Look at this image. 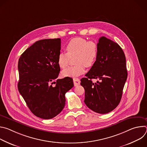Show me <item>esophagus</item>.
<instances>
[{
  "label": "esophagus",
  "mask_w": 147,
  "mask_h": 147,
  "mask_svg": "<svg viewBox=\"0 0 147 147\" xmlns=\"http://www.w3.org/2000/svg\"><path fill=\"white\" fill-rule=\"evenodd\" d=\"M73 82H74V86H77L78 85H80V80L78 78H73Z\"/></svg>",
  "instance_id": "1"
}]
</instances>
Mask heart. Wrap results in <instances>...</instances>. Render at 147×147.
<instances>
[{"mask_svg": "<svg viewBox=\"0 0 147 147\" xmlns=\"http://www.w3.org/2000/svg\"><path fill=\"white\" fill-rule=\"evenodd\" d=\"M67 53H60L57 57V64L61 69L68 66L70 58L76 57L74 66L69 67L61 72L63 77H76L86 71L85 67H92L98 56V47L96 42L77 37L70 40L66 47Z\"/></svg>", "mask_w": 147, "mask_h": 147, "instance_id": "1", "label": "heart"}]
</instances>
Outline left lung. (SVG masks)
<instances>
[{
    "instance_id": "left-lung-1",
    "label": "left lung",
    "mask_w": 147,
    "mask_h": 147,
    "mask_svg": "<svg viewBox=\"0 0 147 147\" xmlns=\"http://www.w3.org/2000/svg\"><path fill=\"white\" fill-rule=\"evenodd\" d=\"M98 56L95 64L81 79L85 90L84 102L95 112L105 114L119 104L127 78L125 57L118 44L102 36L97 44ZM92 79H98L96 83Z\"/></svg>"
}]
</instances>
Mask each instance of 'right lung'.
Returning <instances> with one entry per match:
<instances>
[{
	"label": "right lung",
	"instance_id": "add662e5",
	"mask_svg": "<svg viewBox=\"0 0 147 147\" xmlns=\"http://www.w3.org/2000/svg\"><path fill=\"white\" fill-rule=\"evenodd\" d=\"M60 38L39 40L18 60V90L31 112L41 119H50L60 113L66 103L65 94L74 86L68 77L54 81L60 70Z\"/></svg>",
	"mask_w": 147,
	"mask_h": 147
}]
</instances>
